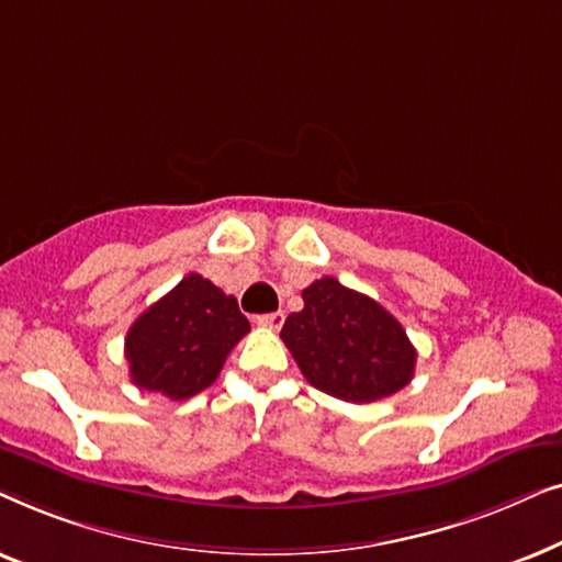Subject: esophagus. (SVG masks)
Returning <instances> with one entry per match:
<instances>
[{
  "label": "esophagus",
  "instance_id": "obj_1",
  "mask_svg": "<svg viewBox=\"0 0 562 562\" xmlns=\"http://www.w3.org/2000/svg\"><path fill=\"white\" fill-rule=\"evenodd\" d=\"M283 319H286V314H283V312H271V314H260L256 322H258V327L279 329L283 325Z\"/></svg>",
  "mask_w": 562,
  "mask_h": 562
}]
</instances>
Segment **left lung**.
Wrapping results in <instances>:
<instances>
[{"mask_svg": "<svg viewBox=\"0 0 562 562\" xmlns=\"http://www.w3.org/2000/svg\"><path fill=\"white\" fill-rule=\"evenodd\" d=\"M304 310L289 314L281 340L314 389L350 404H371L412 381L417 350L371 296L333 276L302 291Z\"/></svg>", "mask_w": 562, "mask_h": 562, "instance_id": "8db88e82", "label": "left lung"}]
</instances>
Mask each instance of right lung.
I'll list each match as a JSON object with an SVG mask.
<instances>
[{
    "mask_svg": "<svg viewBox=\"0 0 562 562\" xmlns=\"http://www.w3.org/2000/svg\"><path fill=\"white\" fill-rule=\"evenodd\" d=\"M248 333L237 299L189 273L127 329L130 379L137 389L181 402L212 386L229 350Z\"/></svg>",
    "mask_w": 562,
    "mask_h": 562,
    "instance_id": "1",
    "label": "right lung"
}]
</instances>
